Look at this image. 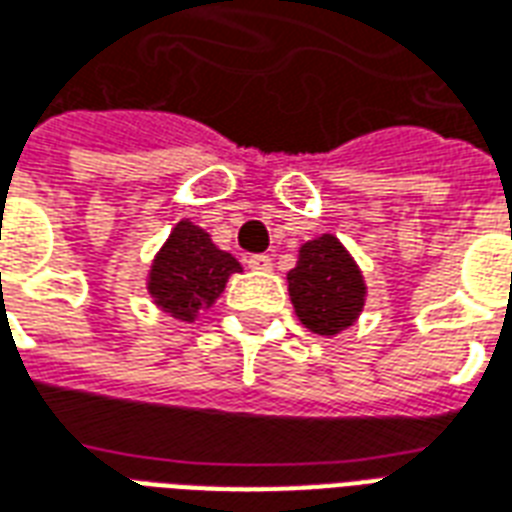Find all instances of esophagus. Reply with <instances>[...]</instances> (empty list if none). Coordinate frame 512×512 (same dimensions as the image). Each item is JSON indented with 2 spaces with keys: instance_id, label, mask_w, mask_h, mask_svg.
I'll use <instances>...</instances> for the list:
<instances>
[{
  "instance_id": "obj_1",
  "label": "esophagus",
  "mask_w": 512,
  "mask_h": 512,
  "mask_svg": "<svg viewBox=\"0 0 512 512\" xmlns=\"http://www.w3.org/2000/svg\"><path fill=\"white\" fill-rule=\"evenodd\" d=\"M246 266L252 268V271H271V257L268 255H249L246 257Z\"/></svg>"
}]
</instances>
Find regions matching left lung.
<instances>
[{"mask_svg":"<svg viewBox=\"0 0 512 512\" xmlns=\"http://www.w3.org/2000/svg\"><path fill=\"white\" fill-rule=\"evenodd\" d=\"M287 282L295 312L309 331L333 336L361 312L366 293L361 271L333 236L301 246L298 266L287 274Z\"/></svg>","mask_w":512,"mask_h":512,"instance_id":"obj_1","label":"left lung"}]
</instances>
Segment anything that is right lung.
Segmentation results:
<instances>
[{"mask_svg": "<svg viewBox=\"0 0 512 512\" xmlns=\"http://www.w3.org/2000/svg\"><path fill=\"white\" fill-rule=\"evenodd\" d=\"M238 260L211 244L208 233L192 222H179L154 260L149 290L157 306L176 320H192L200 306H211L225 290Z\"/></svg>", "mask_w": 512, "mask_h": 512, "instance_id": "add662e5", "label": "right lung"}]
</instances>
